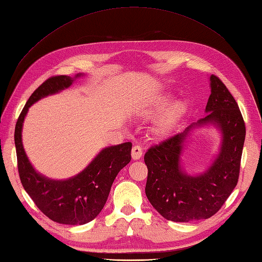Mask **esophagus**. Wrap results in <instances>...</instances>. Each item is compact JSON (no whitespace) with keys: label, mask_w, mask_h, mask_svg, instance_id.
I'll return each mask as SVG.
<instances>
[{"label":"esophagus","mask_w":262,"mask_h":262,"mask_svg":"<svg viewBox=\"0 0 262 262\" xmlns=\"http://www.w3.org/2000/svg\"><path fill=\"white\" fill-rule=\"evenodd\" d=\"M143 155V152H142V148L139 145L133 146L132 150H131V156H132V160L133 161H139L140 158Z\"/></svg>","instance_id":"1"}]
</instances>
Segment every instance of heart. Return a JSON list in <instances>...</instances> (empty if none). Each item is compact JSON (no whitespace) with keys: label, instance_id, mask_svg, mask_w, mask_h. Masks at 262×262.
<instances>
[{"label":"heart","instance_id":"1","mask_svg":"<svg viewBox=\"0 0 262 262\" xmlns=\"http://www.w3.org/2000/svg\"><path fill=\"white\" fill-rule=\"evenodd\" d=\"M175 95L172 92H165L150 97L137 110L136 116L140 120L156 118L150 136L154 140L163 141L171 137L188 116L191 102L187 98H179L172 101Z\"/></svg>","mask_w":262,"mask_h":262}]
</instances>
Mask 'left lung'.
<instances>
[{
  "instance_id": "1",
  "label": "left lung",
  "mask_w": 262,
  "mask_h": 262,
  "mask_svg": "<svg viewBox=\"0 0 262 262\" xmlns=\"http://www.w3.org/2000/svg\"><path fill=\"white\" fill-rule=\"evenodd\" d=\"M211 95L205 116L182 132L150 147L145 193L153 208L172 222L209 219L224 204L238 181L246 129L236 100L219 77L210 76ZM212 126L220 134V146L203 172L190 174L182 155L194 132Z\"/></svg>"
}]
</instances>
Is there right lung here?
Returning a JSON list of instances; mask_svg holds the SVG:
<instances>
[{
    "label": "right lung",
    "mask_w": 262,
    "mask_h": 262,
    "mask_svg": "<svg viewBox=\"0 0 262 262\" xmlns=\"http://www.w3.org/2000/svg\"><path fill=\"white\" fill-rule=\"evenodd\" d=\"M54 76L47 80L31 94L15 126L19 178L25 191L45 215L60 224L83 225L96 217L108 199L110 189L124 166L131 161L130 142L102 148L86 167L67 179L49 178L36 170L23 145L21 132L29 108L40 99L68 90L78 78Z\"/></svg>",
    "instance_id": "1"
}]
</instances>
